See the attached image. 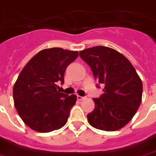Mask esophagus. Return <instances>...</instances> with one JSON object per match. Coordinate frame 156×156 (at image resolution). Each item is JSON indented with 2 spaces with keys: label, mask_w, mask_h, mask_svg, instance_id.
I'll list each match as a JSON object with an SVG mask.
<instances>
[{
  "label": "esophagus",
  "mask_w": 156,
  "mask_h": 156,
  "mask_svg": "<svg viewBox=\"0 0 156 156\" xmlns=\"http://www.w3.org/2000/svg\"><path fill=\"white\" fill-rule=\"evenodd\" d=\"M84 99H85V97L80 96V95H77V100H78V101H82V100H84Z\"/></svg>",
  "instance_id": "obj_1"
}]
</instances>
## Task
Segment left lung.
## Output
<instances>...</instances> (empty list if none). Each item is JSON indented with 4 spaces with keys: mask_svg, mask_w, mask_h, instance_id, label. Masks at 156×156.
<instances>
[{
    "mask_svg": "<svg viewBox=\"0 0 156 156\" xmlns=\"http://www.w3.org/2000/svg\"><path fill=\"white\" fill-rule=\"evenodd\" d=\"M80 56L105 86L101 97L93 99L95 109L87 115L89 124L105 131L123 128L141 103L143 86L136 69L125 55L106 46L83 50Z\"/></svg>",
    "mask_w": 156,
    "mask_h": 156,
    "instance_id": "8db88e82",
    "label": "left lung"
}]
</instances>
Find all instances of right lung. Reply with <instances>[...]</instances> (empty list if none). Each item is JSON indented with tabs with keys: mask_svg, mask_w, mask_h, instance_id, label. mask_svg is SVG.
Instances as JSON below:
<instances>
[{
	"mask_svg": "<svg viewBox=\"0 0 156 156\" xmlns=\"http://www.w3.org/2000/svg\"><path fill=\"white\" fill-rule=\"evenodd\" d=\"M78 51L44 49L24 66L13 86L14 105L24 123L37 132L61 129L66 124L76 95L59 92L66 67Z\"/></svg>",
	"mask_w": 156,
	"mask_h": 156,
	"instance_id": "add662e5",
	"label": "right lung"
}]
</instances>
